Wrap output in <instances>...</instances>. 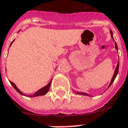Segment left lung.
<instances>
[{
    "label": "left lung",
    "instance_id": "obj_1",
    "mask_svg": "<svg viewBox=\"0 0 128 128\" xmlns=\"http://www.w3.org/2000/svg\"><path fill=\"white\" fill-rule=\"evenodd\" d=\"M110 34H111L112 38L114 40V37H113V32H112V31L110 30ZM115 48H116V50H117V51H118V49L117 44L116 43V42H115ZM118 70H119V62H118V63L117 66H116V68L115 71H114V75H113V76H112V78L111 81H110V84H109V86H108V88H109L110 86L112 85V83H113L114 81V80H115L116 78V76H117V75H118ZM74 92L76 94H79V95H83V96H91V95H90L89 94L85 93V92H82L75 91V90H74Z\"/></svg>",
    "mask_w": 128,
    "mask_h": 128
}]
</instances>
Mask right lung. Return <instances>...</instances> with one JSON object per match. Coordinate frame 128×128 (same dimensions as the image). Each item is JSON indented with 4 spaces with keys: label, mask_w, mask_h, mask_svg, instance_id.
I'll return each instance as SVG.
<instances>
[{
    "label": "right lung",
    "mask_w": 128,
    "mask_h": 128,
    "mask_svg": "<svg viewBox=\"0 0 128 128\" xmlns=\"http://www.w3.org/2000/svg\"><path fill=\"white\" fill-rule=\"evenodd\" d=\"M20 32V30L18 31V32ZM15 40V39H14ZM14 40L11 42L10 45V46L12 45V42L14 41ZM52 79L50 81V82L48 83V84L46 86H44V87H42V88H40V89H39L38 90H37L35 93H34L33 94H32V95H28V96H26V95H25L24 94L22 93V92L18 88L16 87V84H14V83H13V82H10V84L13 87H14V88L20 94H21V95H22V96H28V97H30V98H34V97H37V96H44L45 95V94H46L48 93V90H49V89H50V85H51V83H52Z\"/></svg>",
    "instance_id": "add662e5"
}]
</instances>
